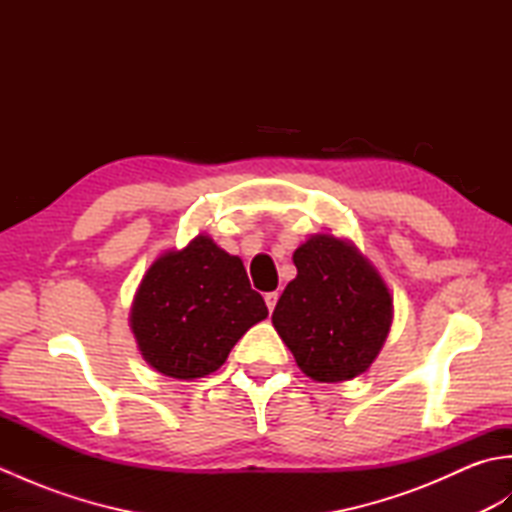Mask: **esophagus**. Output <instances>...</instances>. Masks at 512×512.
<instances>
[{
    "mask_svg": "<svg viewBox=\"0 0 512 512\" xmlns=\"http://www.w3.org/2000/svg\"><path fill=\"white\" fill-rule=\"evenodd\" d=\"M264 299H266V306H268V310H270V312H273V310H275V306H277L279 292H266V295H264Z\"/></svg>",
    "mask_w": 512,
    "mask_h": 512,
    "instance_id": "esophagus-1",
    "label": "esophagus"
}]
</instances>
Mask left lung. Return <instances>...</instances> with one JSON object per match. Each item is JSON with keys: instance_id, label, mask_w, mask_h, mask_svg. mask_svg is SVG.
<instances>
[{"instance_id": "8db88e82", "label": "left lung", "mask_w": 512, "mask_h": 512, "mask_svg": "<svg viewBox=\"0 0 512 512\" xmlns=\"http://www.w3.org/2000/svg\"><path fill=\"white\" fill-rule=\"evenodd\" d=\"M297 277L279 297L273 325L303 374L350 380L372 365L391 325V297L358 250L314 235L295 255Z\"/></svg>"}]
</instances>
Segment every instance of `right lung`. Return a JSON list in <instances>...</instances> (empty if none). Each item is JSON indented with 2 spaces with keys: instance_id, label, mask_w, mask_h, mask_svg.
<instances>
[{
  "instance_id": "obj_1",
  "label": "right lung",
  "mask_w": 512,
  "mask_h": 512,
  "mask_svg": "<svg viewBox=\"0 0 512 512\" xmlns=\"http://www.w3.org/2000/svg\"><path fill=\"white\" fill-rule=\"evenodd\" d=\"M266 317L242 259L200 235L151 264L136 292L132 330L151 367L191 380L222 367L233 345Z\"/></svg>"
}]
</instances>
